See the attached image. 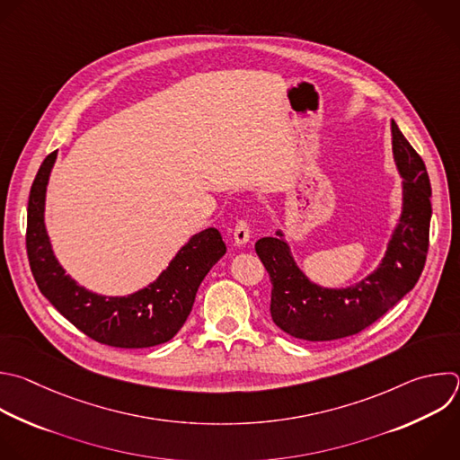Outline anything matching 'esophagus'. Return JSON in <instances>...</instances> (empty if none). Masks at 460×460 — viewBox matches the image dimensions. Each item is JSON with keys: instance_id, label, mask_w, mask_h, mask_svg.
I'll return each instance as SVG.
<instances>
[{"instance_id": "1", "label": "esophagus", "mask_w": 460, "mask_h": 460, "mask_svg": "<svg viewBox=\"0 0 460 460\" xmlns=\"http://www.w3.org/2000/svg\"><path fill=\"white\" fill-rule=\"evenodd\" d=\"M249 236H251V231H249V222L240 218L234 226V243L236 245H245L249 242Z\"/></svg>"}]
</instances>
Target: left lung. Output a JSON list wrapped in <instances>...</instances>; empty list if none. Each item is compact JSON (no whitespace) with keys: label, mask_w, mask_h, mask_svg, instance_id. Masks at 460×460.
<instances>
[{"label":"left lung","mask_w":460,"mask_h":460,"mask_svg":"<svg viewBox=\"0 0 460 460\" xmlns=\"http://www.w3.org/2000/svg\"><path fill=\"white\" fill-rule=\"evenodd\" d=\"M392 146L402 177V215L381 265L368 278L349 288H323L297 269L279 231L278 238L267 236L254 243L272 283V322L288 336L307 341L354 336L376 323L415 287L429 243L431 186L420 155L394 120Z\"/></svg>","instance_id":"1"}]
</instances>
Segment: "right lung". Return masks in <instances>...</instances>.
Listing matches in <instances>:
<instances>
[{
	"instance_id": "right-lung-1",
	"label": "right lung",
	"mask_w": 460,
	"mask_h": 460,
	"mask_svg": "<svg viewBox=\"0 0 460 460\" xmlns=\"http://www.w3.org/2000/svg\"><path fill=\"white\" fill-rule=\"evenodd\" d=\"M58 151L43 161L29 197L27 254L41 294L83 334L117 349H147L170 341L186 323L197 290L227 247L218 229L195 234L170 267L128 297H106L79 287L58 263L45 229V191Z\"/></svg>"
}]
</instances>
